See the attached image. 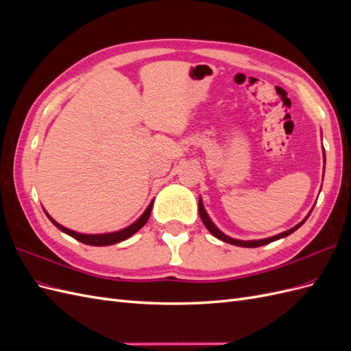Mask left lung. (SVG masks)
<instances>
[{"label":"left lung","mask_w":351,"mask_h":351,"mask_svg":"<svg viewBox=\"0 0 351 351\" xmlns=\"http://www.w3.org/2000/svg\"><path fill=\"white\" fill-rule=\"evenodd\" d=\"M324 164H325V151H324ZM324 169H325V168H324ZM311 212H312V209H311ZM311 212H309V214H307V217H306L302 222H299V224L294 226V227L290 228V230L284 231V232H280V234H277V236H272V237H268V239H262V240H247V241H246V240H237V239L228 237V236L224 234V232H222L219 228H217V226L214 224V222H212V219H210L209 215L206 214V210H205V208H204V202H202V199L199 197V215H200V219L204 221L205 227L209 230L210 234L215 236L217 239H219V240H222V241L230 243V244H234V246H240V247H259V246H263V244H268V243H272V241H275V240H280V239H284V237H287V236H290L291 232H294L297 228L302 227V226L304 224V221H306L307 218H309Z\"/></svg>","instance_id":"obj_1"}]
</instances>
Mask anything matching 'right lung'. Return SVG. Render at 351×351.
<instances>
[{
  "instance_id": "1",
  "label": "right lung",
  "mask_w": 351,
  "mask_h": 351,
  "mask_svg": "<svg viewBox=\"0 0 351 351\" xmlns=\"http://www.w3.org/2000/svg\"><path fill=\"white\" fill-rule=\"evenodd\" d=\"M152 205H154V200L149 204V206L146 208V210L143 212V214L137 218L132 226L125 227L123 230H119V231H114V232H104V234H83V232H77V231H73V230H69L66 227H62L61 224H58V222L51 218L47 212V217L49 218V221L54 224L58 230H61L62 232H66V234H69L70 237L76 239L84 244H89V246H111V244H115V243H120V241H124L125 239L132 237L134 232L139 231L146 222L147 219H149V215H151V210H152Z\"/></svg>"
}]
</instances>
